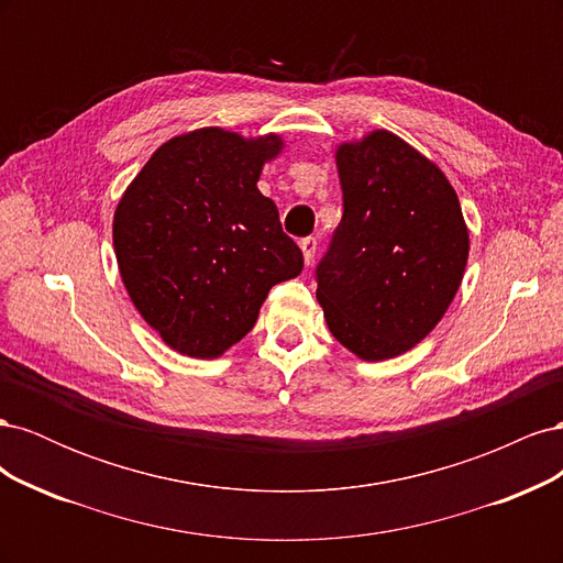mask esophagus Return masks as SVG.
<instances>
[{"mask_svg":"<svg viewBox=\"0 0 563 563\" xmlns=\"http://www.w3.org/2000/svg\"><path fill=\"white\" fill-rule=\"evenodd\" d=\"M300 249H302L305 265H312L314 253H317V240H314V236H305V240H300Z\"/></svg>","mask_w":563,"mask_h":563,"instance_id":"esophagus-1","label":"esophagus"}]
</instances>
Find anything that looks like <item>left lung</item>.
<instances>
[{"instance_id": "8db88e82", "label": "left lung", "mask_w": 563, "mask_h": 563, "mask_svg": "<svg viewBox=\"0 0 563 563\" xmlns=\"http://www.w3.org/2000/svg\"><path fill=\"white\" fill-rule=\"evenodd\" d=\"M335 159L343 218L314 269L317 300L335 340L380 362L444 317L470 236L446 176L395 133L340 145Z\"/></svg>"}]
</instances>
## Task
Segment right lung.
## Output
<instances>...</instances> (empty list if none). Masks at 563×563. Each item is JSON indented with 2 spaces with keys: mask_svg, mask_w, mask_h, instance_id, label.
<instances>
[{
  "mask_svg": "<svg viewBox=\"0 0 563 563\" xmlns=\"http://www.w3.org/2000/svg\"><path fill=\"white\" fill-rule=\"evenodd\" d=\"M282 150L199 129L164 143L114 211L119 272L166 345L211 360L253 329L269 288L302 269L275 201L255 183Z\"/></svg>",
  "mask_w": 563,
  "mask_h": 563,
  "instance_id": "right-lung-1",
  "label": "right lung"
}]
</instances>
